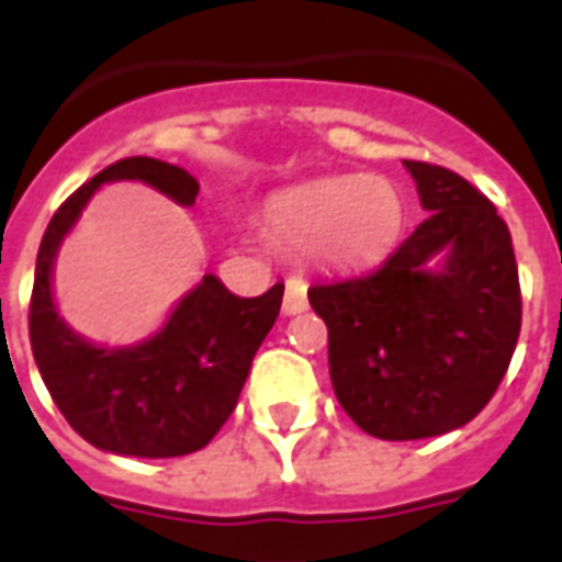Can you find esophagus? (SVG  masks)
Segmentation results:
<instances>
[{"mask_svg": "<svg viewBox=\"0 0 562 562\" xmlns=\"http://www.w3.org/2000/svg\"><path fill=\"white\" fill-rule=\"evenodd\" d=\"M301 310H306L304 280H289V285H285V301H282V313H285V316H294V313H301Z\"/></svg>", "mask_w": 562, "mask_h": 562, "instance_id": "34e87169", "label": "esophagus"}]
</instances>
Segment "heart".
Wrapping results in <instances>:
<instances>
[{
	"mask_svg": "<svg viewBox=\"0 0 562 562\" xmlns=\"http://www.w3.org/2000/svg\"><path fill=\"white\" fill-rule=\"evenodd\" d=\"M401 192L385 177L340 173L282 189L265 204V225L285 244L322 246L337 261L376 256L401 232Z\"/></svg>",
	"mask_w": 562,
	"mask_h": 562,
	"instance_id": "b5f03b06",
	"label": "heart"
}]
</instances>
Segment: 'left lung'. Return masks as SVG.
<instances>
[{
	"instance_id": "left-lung-1",
	"label": "left lung",
	"mask_w": 562,
	"mask_h": 562,
	"mask_svg": "<svg viewBox=\"0 0 562 562\" xmlns=\"http://www.w3.org/2000/svg\"><path fill=\"white\" fill-rule=\"evenodd\" d=\"M427 220L379 268L310 285L328 325L334 394L364 434L427 439L482 413L520 334L508 225L442 165L406 159ZM442 248L447 268L423 265Z\"/></svg>"
}]
</instances>
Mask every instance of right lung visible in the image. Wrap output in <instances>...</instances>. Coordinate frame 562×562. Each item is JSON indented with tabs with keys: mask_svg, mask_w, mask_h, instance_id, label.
Here are the masks:
<instances>
[{
	"mask_svg": "<svg viewBox=\"0 0 562 562\" xmlns=\"http://www.w3.org/2000/svg\"><path fill=\"white\" fill-rule=\"evenodd\" d=\"M108 180H144L183 207L198 195L192 173L149 156L114 161L71 192L38 246L30 301L32 355L59 413L95 448L132 458L192 454L234 413L258 346L280 316L282 282L258 297H237L207 273L156 337L126 349L80 340L56 313L50 270L68 228Z\"/></svg>",
	"mask_w": 562,
	"mask_h": 562,
	"instance_id": "1",
	"label": "right lung"
}]
</instances>
